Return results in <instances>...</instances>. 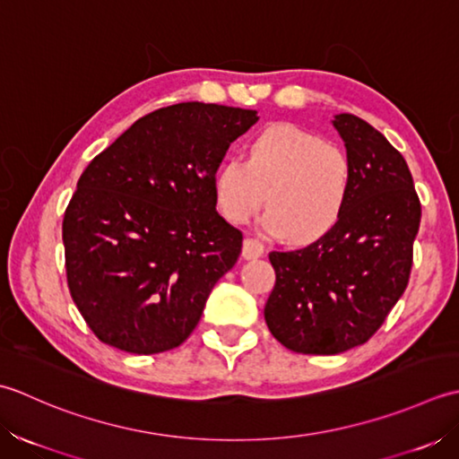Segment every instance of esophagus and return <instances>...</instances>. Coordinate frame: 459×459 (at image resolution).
<instances>
[{
	"label": "esophagus",
	"instance_id": "obj_1",
	"mask_svg": "<svg viewBox=\"0 0 459 459\" xmlns=\"http://www.w3.org/2000/svg\"><path fill=\"white\" fill-rule=\"evenodd\" d=\"M264 251H265V247L259 239H251V238L243 239V247H241V257L243 259H257V257L264 255Z\"/></svg>",
	"mask_w": 459,
	"mask_h": 459
}]
</instances>
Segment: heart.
I'll return each mask as SVG.
<instances>
[{"label":"heart","instance_id":"obj_1","mask_svg":"<svg viewBox=\"0 0 459 459\" xmlns=\"http://www.w3.org/2000/svg\"><path fill=\"white\" fill-rule=\"evenodd\" d=\"M349 188V156L289 123L261 130L247 146V160L230 156L213 176L223 218L247 221L267 200L271 208L261 226L293 243L325 236L339 220Z\"/></svg>","mask_w":459,"mask_h":459}]
</instances>
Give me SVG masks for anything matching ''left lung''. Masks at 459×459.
<instances>
[{"label":"left lung","instance_id":"8db88e82","mask_svg":"<svg viewBox=\"0 0 459 459\" xmlns=\"http://www.w3.org/2000/svg\"><path fill=\"white\" fill-rule=\"evenodd\" d=\"M351 188L334 226L311 246L271 251V334L293 352L339 354L367 342L404 293L420 228L418 194L402 154L349 112L334 115Z\"/></svg>","mask_w":459,"mask_h":459}]
</instances>
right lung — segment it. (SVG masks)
<instances>
[{"instance_id":"1","label":"right lung","mask_w":459,"mask_h":459,"mask_svg":"<svg viewBox=\"0 0 459 459\" xmlns=\"http://www.w3.org/2000/svg\"><path fill=\"white\" fill-rule=\"evenodd\" d=\"M257 118V110L205 102L158 108L81 174L63 220L65 265L99 341L156 354L195 329L243 239L216 210L213 176Z\"/></svg>"}]
</instances>
